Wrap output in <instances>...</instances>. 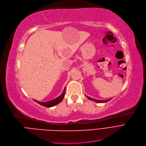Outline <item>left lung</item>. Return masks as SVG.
<instances>
[{
    "label": "left lung",
    "mask_w": 146,
    "mask_h": 146,
    "mask_svg": "<svg viewBox=\"0 0 146 146\" xmlns=\"http://www.w3.org/2000/svg\"><path fill=\"white\" fill-rule=\"evenodd\" d=\"M87 98L89 99V100H93V101H95L96 102H98V103H105V102H107L108 101H109L111 99H108V100H97V99H93V98H90V97H88L87 96H86Z\"/></svg>",
    "instance_id": "obj_1"
}]
</instances>
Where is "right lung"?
<instances>
[{
    "label": "right lung",
    "mask_w": 146,
    "mask_h": 146,
    "mask_svg": "<svg viewBox=\"0 0 146 146\" xmlns=\"http://www.w3.org/2000/svg\"><path fill=\"white\" fill-rule=\"evenodd\" d=\"M65 94V88L64 89L63 93H62V94L59 97H58V98L54 99L52 100H50L49 102H38V101H36V100H34L36 102H37L38 104H40V105H42L43 106H45V107H47V108H50V107H52V106H54L55 105H58V103L61 102L62 100H63V99L64 98Z\"/></svg>",
    "instance_id": "1"
}]
</instances>
